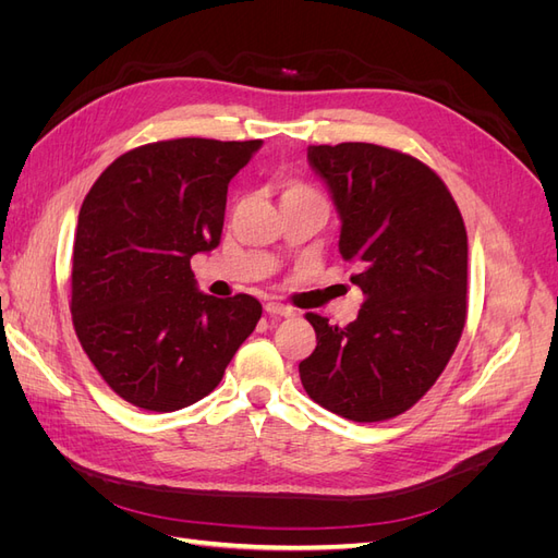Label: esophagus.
<instances>
[{
	"label": "esophagus",
	"instance_id": "esophagus-1",
	"mask_svg": "<svg viewBox=\"0 0 558 558\" xmlns=\"http://www.w3.org/2000/svg\"><path fill=\"white\" fill-rule=\"evenodd\" d=\"M265 312L269 314V316H293L295 312L291 310V307H286V305H279V302H267L265 305Z\"/></svg>",
	"mask_w": 558,
	"mask_h": 558
}]
</instances>
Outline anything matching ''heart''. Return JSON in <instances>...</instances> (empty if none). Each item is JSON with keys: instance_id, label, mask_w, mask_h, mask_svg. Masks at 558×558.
<instances>
[{"instance_id": "heart-1", "label": "heart", "mask_w": 558, "mask_h": 558, "mask_svg": "<svg viewBox=\"0 0 558 558\" xmlns=\"http://www.w3.org/2000/svg\"><path fill=\"white\" fill-rule=\"evenodd\" d=\"M302 197H316V193L307 185H302L298 181H286L281 185V202H289V199H302Z\"/></svg>"}]
</instances>
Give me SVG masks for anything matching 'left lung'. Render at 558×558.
I'll return each instance as SVG.
<instances>
[{"instance_id":"1","label":"left lung","mask_w":558,"mask_h":558,"mask_svg":"<svg viewBox=\"0 0 558 558\" xmlns=\"http://www.w3.org/2000/svg\"><path fill=\"white\" fill-rule=\"evenodd\" d=\"M310 167L340 216V253L363 291L347 328L307 314L316 349L300 363L320 408L359 424L393 418L442 375L465 326L468 234L430 167L400 150L310 146Z\"/></svg>"}]
</instances>
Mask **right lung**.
<instances>
[{"instance_id": "1", "label": "right lung", "mask_w": 558, "mask_h": 558, "mask_svg": "<svg viewBox=\"0 0 558 558\" xmlns=\"http://www.w3.org/2000/svg\"><path fill=\"white\" fill-rule=\"evenodd\" d=\"M260 140L183 137L116 158L78 211L72 320L123 400L177 412L209 396L263 314L197 289L191 258L221 244L228 183Z\"/></svg>"}]
</instances>
